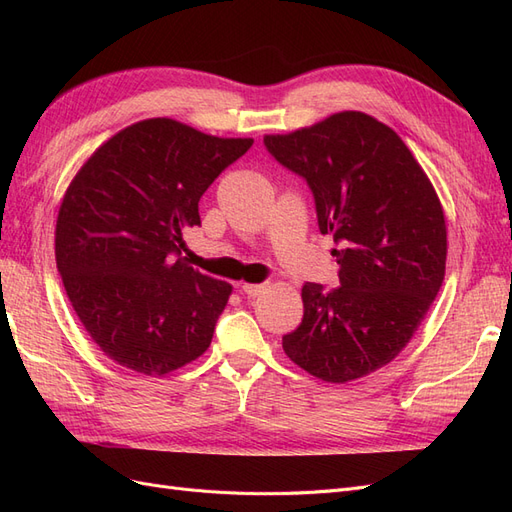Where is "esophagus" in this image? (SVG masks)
I'll return each instance as SVG.
<instances>
[{
	"instance_id": "1",
	"label": "esophagus",
	"mask_w": 512,
	"mask_h": 512,
	"mask_svg": "<svg viewBox=\"0 0 512 512\" xmlns=\"http://www.w3.org/2000/svg\"><path fill=\"white\" fill-rule=\"evenodd\" d=\"M239 290L245 297H258L260 292H265V284H241Z\"/></svg>"
}]
</instances>
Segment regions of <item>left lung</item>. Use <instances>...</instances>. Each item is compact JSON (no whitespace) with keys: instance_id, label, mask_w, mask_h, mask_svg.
Wrapping results in <instances>:
<instances>
[{"instance_id":"1","label":"left lung","mask_w":512,"mask_h":512,"mask_svg":"<svg viewBox=\"0 0 512 512\" xmlns=\"http://www.w3.org/2000/svg\"><path fill=\"white\" fill-rule=\"evenodd\" d=\"M262 143L307 183L320 232L339 245V288L303 286V320L282 337L284 352L320 380L363 378L406 348L442 286L436 190L404 141L365 113H335Z\"/></svg>"}]
</instances>
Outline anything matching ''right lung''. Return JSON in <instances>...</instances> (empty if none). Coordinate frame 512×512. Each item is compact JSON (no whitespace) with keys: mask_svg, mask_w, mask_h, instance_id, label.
Wrapping results in <instances>:
<instances>
[{"mask_svg":"<svg viewBox=\"0 0 512 512\" xmlns=\"http://www.w3.org/2000/svg\"><path fill=\"white\" fill-rule=\"evenodd\" d=\"M252 145L145 119L106 141L70 183L57 271L85 331L119 365L164 376L209 348L232 288L185 262L183 235L200 226L209 185Z\"/></svg>","mask_w":512,"mask_h":512,"instance_id":"1","label":"right lung"}]
</instances>
